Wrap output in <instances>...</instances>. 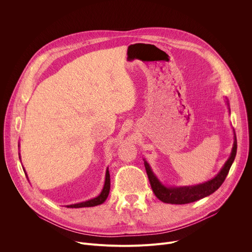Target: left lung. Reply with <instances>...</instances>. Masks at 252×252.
<instances>
[{
  "label": "left lung",
  "instance_id": "8db88e82",
  "mask_svg": "<svg viewBox=\"0 0 252 252\" xmlns=\"http://www.w3.org/2000/svg\"><path fill=\"white\" fill-rule=\"evenodd\" d=\"M236 151H237V140H236V136L234 135V142H233L231 155L227 159V161L225 162V164L223 165L222 169L219 172V174L214 178L210 179V181L207 183H204L198 186L185 187V188H165L164 186H162L158 182V179L156 177V175L153 173L149 163L145 160L146 170H147L154 193L159 200L165 203H171V204L190 203L213 193L215 190H218L220 188V186L225 181L228 171L231 167V164L235 158Z\"/></svg>",
  "mask_w": 252,
  "mask_h": 252
}]
</instances>
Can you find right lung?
<instances>
[{
    "label": "right lung",
    "instance_id": "obj_1",
    "mask_svg": "<svg viewBox=\"0 0 252 252\" xmlns=\"http://www.w3.org/2000/svg\"><path fill=\"white\" fill-rule=\"evenodd\" d=\"M110 188H111V179H110V172L109 170H106L105 172V182H104V186L103 189L100 192V194L95 197L93 198L91 200L85 201V202H81V203H77V204H71V205H67L66 207H70V208H79V207H91V206H95L98 204H101L107 197L110 193Z\"/></svg>",
    "mask_w": 252,
    "mask_h": 252
}]
</instances>
